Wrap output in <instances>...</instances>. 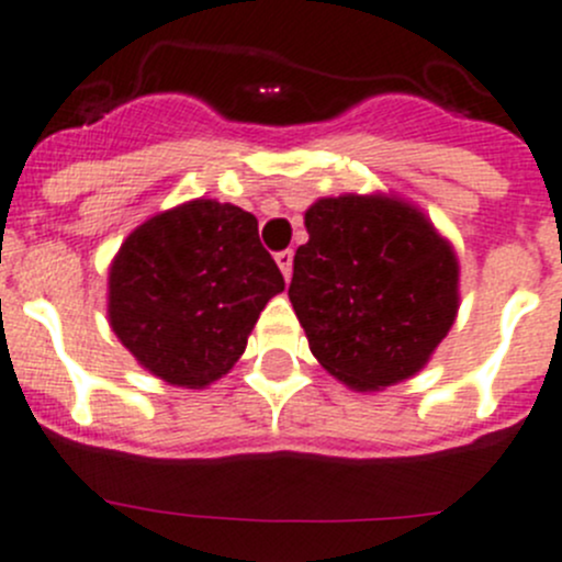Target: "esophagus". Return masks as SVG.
I'll list each match as a JSON object with an SVG mask.
<instances>
[{
  "instance_id": "34e87169",
  "label": "esophagus",
  "mask_w": 562,
  "mask_h": 562,
  "mask_svg": "<svg viewBox=\"0 0 562 562\" xmlns=\"http://www.w3.org/2000/svg\"><path fill=\"white\" fill-rule=\"evenodd\" d=\"M292 259H294V254L289 251H279L276 254V262H279V268H281V273H283V279H289V276H292Z\"/></svg>"
}]
</instances>
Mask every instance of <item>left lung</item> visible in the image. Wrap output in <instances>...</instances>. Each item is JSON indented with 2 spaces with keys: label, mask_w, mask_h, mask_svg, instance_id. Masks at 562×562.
Listing matches in <instances>:
<instances>
[{
  "label": "left lung",
  "mask_w": 562,
  "mask_h": 562,
  "mask_svg": "<svg viewBox=\"0 0 562 562\" xmlns=\"http://www.w3.org/2000/svg\"><path fill=\"white\" fill-rule=\"evenodd\" d=\"M289 300L322 369L382 391L429 363L459 311V262L420 210L393 196L319 199L305 210Z\"/></svg>",
  "instance_id": "obj_1"
}]
</instances>
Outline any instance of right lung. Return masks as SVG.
Returning a JSON list of instances; mask_svg holds the SVG:
<instances>
[{"label": "right lung", "instance_id": "add662e5", "mask_svg": "<svg viewBox=\"0 0 562 562\" xmlns=\"http://www.w3.org/2000/svg\"><path fill=\"white\" fill-rule=\"evenodd\" d=\"M257 218L193 199L127 235L109 270V322L122 347L169 385L204 387L246 352L283 276Z\"/></svg>", "mask_w": 562, "mask_h": 562}]
</instances>
